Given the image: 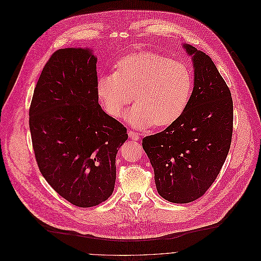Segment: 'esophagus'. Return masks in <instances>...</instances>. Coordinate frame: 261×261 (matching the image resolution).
I'll return each instance as SVG.
<instances>
[{
	"mask_svg": "<svg viewBox=\"0 0 261 261\" xmlns=\"http://www.w3.org/2000/svg\"><path fill=\"white\" fill-rule=\"evenodd\" d=\"M128 137L130 138L132 140H135V141H138L140 139V135L138 134V133H136V132H134V130H132V129H129L128 130Z\"/></svg>",
	"mask_w": 261,
	"mask_h": 261,
	"instance_id": "obj_1",
	"label": "esophagus"
}]
</instances>
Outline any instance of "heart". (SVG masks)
<instances>
[{"instance_id": "1", "label": "heart", "mask_w": 261, "mask_h": 261, "mask_svg": "<svg viewBox=\"0 0 261 261\" xmlns=\"http://www.w3.org/2000/svg\"><path fill=\"white\" fill-rule=\"evenodd\" d=\"M193 89L194 75L186 63L150 51L120 59L115 72L101 75L97 82L99 100L112 117L122 114L135 93L138 103L126 119L140 127L174 123L187 110Z\"/></svg>"}]
</instances>
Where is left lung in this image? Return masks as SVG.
Instances as JSON below:
<instances>
[{"instance_id":"1","label":"left lung","mask_w":261,"mask_h":261,"mask_svg":"<svg viewBox=\"0 0 261 261\" xmlns=\"http://www.w3.org/2000/svg\"><path fill=\"white\" fill-rule=\"evenodd\" d=\"M183 46L195 68L189 105L163 132L142 139L157 191L173 203H189L205 194L220 173L233 135L231 90L207 55Z\"/></svg>"}]
</instances>
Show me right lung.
I'll return each instance as SVG.
<instances>
[{"label":"right lung","instance_id":"obj_1","mask_svg":"<svg viewBox=\"0 0 261 261\" xmlns=\"http://www.w3.org/2000/svg\"><path fill=\"white\" fill-rule=\"evenodd\" d=\"M97 58L90 49L63 48L45 64L29 109L39 170L65 200L80 207L113 194L116 156L126 127L98 102Z\"/></svg>","mask_w":261,"mask_h":261}]
</instances>
